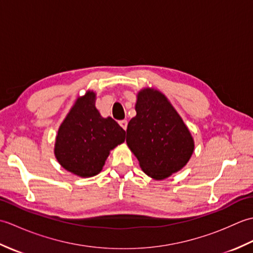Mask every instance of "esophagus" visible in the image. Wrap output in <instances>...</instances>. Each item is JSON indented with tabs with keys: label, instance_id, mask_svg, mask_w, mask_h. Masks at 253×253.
<instances>
[{
	"label": "esophagus",
	"instance_id": "obj_1",
	"mask_svg": "<svg viewBox=\"0 0 253 253\" xmlns=\"http://www.w3.org/2000/svg\"><path fill=\"white\" fill-rule=\"evenodd\" d=\"M127 124H128V123H127V121H125V120L120 122V125H121V127L123 128L124 130H126V129H127Z\"/></svg>",
	"mask_w": 253,
	"mask_h": 253
}]
</instances>
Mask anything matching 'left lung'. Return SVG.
<instances>
[{"label":"left lung","mask_w":253,"mask_h":253,"mask_svg":"<svg viewBox=\"0 0 253 253\" xmlns=\"http://www.w3.org/2000/svg\"><path fill=\"white\" fill-rule=\"evenodd\" d=\"M137 115L127 126L126 142L141 169L162 180L180 170L195 150L191 133L174 106L160 91H139Z\"/></svg>","instance_id":"8db88e82"}]
</instances>
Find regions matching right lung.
Listing matches in <instances>:
<instances>
[{
    "instance_id": "1",
    "label": "right lung",
    "mask_w": 253,
    "mask_h": 253,
    "mask_svg": "<svg viewBox=\"0 0 253 253\" xmlns=\"http://www.w3.org/2000/svg\"><path fill=\"white\" fill-rule=\"evenodd\" d=\"M95 93L80 96L58 128L54 154L66 170L92 177L103 169L111 150L125 141L126 132L112 117H102L94 105Z\"/></svg>"
}]
</instances>
